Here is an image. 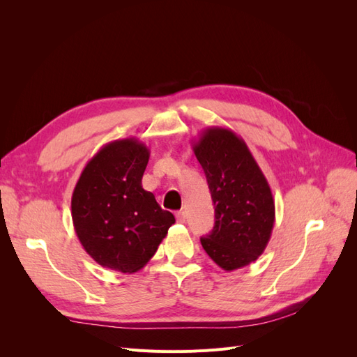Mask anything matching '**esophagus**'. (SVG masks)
Here are the masks:
<instances>
[{"label": "esophagus", "instance_id": "1", "mask_svg": "<svg viewBox=\"0 0 357 357\" xmlns=\"http://www.w3.org/2000/svg\"><path fill=\"white\" fill-rule=\"evenodd\" d=\"M176 218H177V222H178V223H185V222H186L185 211H177V213H176Z\"/></svg>", "mask_w": 357, "mask_h": 357}]
</instances>
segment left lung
Wrapping results in <instances>:
<instances>
[{
	"label": "left lung",
	"mask_w": 357,
	"mask_h": 357,
	"mask_svg": "<svg viewBox=\"0 0 357 357\" xmlns=\"http://www.w3.org/2000/svg\"><path fill=\"white\" fill-rule=\"evenodd\" d=\"M193 152L207 177L214 228L204 250L225 271L250 265L271 238L275 204L264 172L241 137L231 129H204Z\"/></svg>",
	"instance_id": "8db88e82"
}]
</instances>
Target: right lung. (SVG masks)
Wrapping results in <instances>:
<instances>
[{"label":"right lung","instance_id":"1","mask_svg":"<svg viewBox=\"0 0 357 357\" xmlns=\"http://www.w3.org/2000/svg\"><path fill=\"white\" fill-rule=\"evenodd\" d=\"M149 156L137 138L105 144L86 164L71 198L73 225L86 253L123 274L142 269L176 222L142 186Z\"/></svg>","mask_w":357,"mask_h":357}]
</instances>
